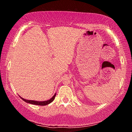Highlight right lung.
Here are the masks:
<instances>
[{
    "mask_svg": "<svg viewBox=\"0 0 132 132\" xmlns=\"http://www.w3.org/2000/svg\"><path fill=\"white\" fill-rule=\"evenodd\" d=\"M55 96H56V93L50 100H47V101H34V100H28L24 99V98H22L21 97H20H20L24 101L27 102V103H30L31 104H33V105H37L44 106V105H46L51 103V102L54 100Z\"/></svg>",
    "mask_w": 132,
    "mask_h": 132,
    "instance_id": "obj_1",
    "label": "right lung"
}]
</instances>
